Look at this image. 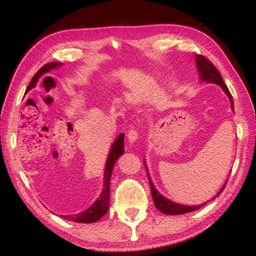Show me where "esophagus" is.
I'll list each match as a JSON object with an SVG mask.
<instances>
[{
	"instance_id": "1",
	"label": "esophagus",
	"mask_w": 256,
	"mask_h": 256,
	"mask_svg": "<svg viewBox=\"0 0 256 256\" xmlns=\"http://www.w3.org/2000/svg\"><path fill=\"white\" fill-rule=\"evenodd\" d=\"M138 138V133L136 132V130H130L128 133V144H134L136 140Z\"/></svg>"
}]
</instances>
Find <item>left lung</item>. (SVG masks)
<instances>
[{
	"mask_svg": "<svg viewBox=\"0 0 256 256\" xmlns=\"http://www.w3.org/2000/svg\"><path fill=\"white\" fill-rule=\"evenodd\" d=\"M196 70L198 72V79L202 82H206V84H218L220 88L222 89V92L227 94V97L229 98V102H230V107H232V110L234 112V100H232V97L230 92H229L228 88L226 86V84H224V80L222 76H220L219 71L216 70L214 68V64H212L209 60H206V58H203L201 55H196ZM144 167H146V175H148V178H149V183H150V188H151V194H152V198H154V206H157V209L159 211H162V214H170V216H174V214H188V212H193L198 209H200V208L204 206L208 202H210L212 200H214L216 198H218L220 194L224 188V186H226L227 180L224 182V184L222 186V188L219 190V192L216 194V196L210 198L209 201L206 202H203L201 204L198 206H186V204H180V203H176L174 201L170 200V198H167L166 196H164L162 194L159 193V190L154 188V182L151 180L150 174H149V170H148V166H146V159H144Z\"/></svg>",
	"mask_w": 256,
	"mask_h": 256,
	"instance_id": "obj_1",
	"label": "left lung"
}]
</instances>
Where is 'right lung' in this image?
Here are the masks:
<instances>
[{
	"label": "right lung",
	"mask_w": 256,
	"mask_h": 256,
	"mask_svg": "<svg viewBox=\"0 0 256 256\" xmlns=\"http://www.w3.org/2000/svg\"><path fill=\"white\" fill-rule=\"evenodd\" d=\"M64 64L60 62H52L48 64H45L40 71H38L30 81V84L28 86L27 92H30L32 88L37 86L38 80L40 78L47 74L52 70H58ZM124 154V133H120V136L115 138L110 146V154L107 156L105 170H104V185L102 190L99 196L96 198L92 206L88 209H86L81 212L73 214H60V218L68 220V222H79V224H92L98 222L102 216L108 211V206H110V177L112 170H114L115 162L118 159Z\"/></svg>",
	"instance_id": "obj_1"
}]
</instances>
